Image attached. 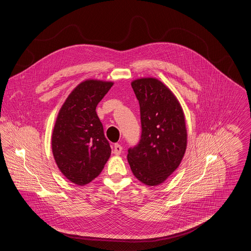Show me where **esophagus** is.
<instances>
[{"mask_svg": "<svg viewBox=\"0 0 251 251\" xmlns=\"http://www.w3.org/2000/svg\"><path fill=\"white\" fill-rule=\"evenodd\" d=\"M122 150H123V148L121 147V145H120V144H115L114 150H113V153L116 154V155H120V154H121V152H122Z\"/></svg>", "mask_w": 251, "mask_h": 251, "instance_id": "1", "label": "esophagus"}]
</instances>
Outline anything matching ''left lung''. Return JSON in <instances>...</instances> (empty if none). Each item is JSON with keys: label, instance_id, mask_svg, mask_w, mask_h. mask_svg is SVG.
<instances>
[{"label": "left lung", "instance_id": "1", "mask_svg": "<svg viewBox=\"0 0 251 251\" xmlns=\"http://www.w3.org/2000/svg\"><path fill=\"white\" fill-rule=\"evenodd\" d=\"M131 84L140 105L142 134L127 158L136 179L156 186L179 167L184 156L185 117L177 97L160 80L143 77Z\"/></svg>", "mask_w": 251, "mask_h": 251}]
</instances>
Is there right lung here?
Listing matches in <instances>:
<instances>
[{"mask_svg": "<svg viewBox=\"0 0 251 251\" xmlns=\"http://www.w3.org/2000/svg\"><path fill=\"white\" fill-rule=\"evenodd\" d=\"M114 83L87 79L78 84L60 108L51 134V151L61 173L85 185L102 171L111 148L96 107Z\"/></svg>", "mask_w": 251, "mask_h": 251, "instance_id": "right-lung-1", "label": "right lung"}]
</instances>
